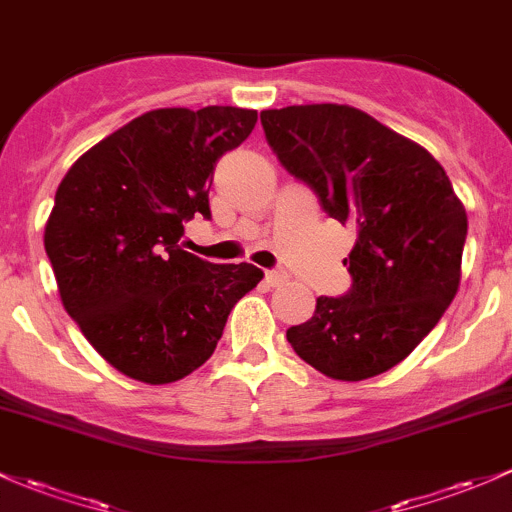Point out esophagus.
Segmentation results:
<instances>
[{
  "label": "esophagus",
  "instance_id": "34e87169",
  "mask_svg": "<svg viewBox=\"0 0 512 512\" xmlns=\"http://www.w3.org/2000/svg\"><path fill=\"white\" fill-rule=\"evenodd\" d=\"M266 283L271 285V288H278V285L288 283V273H285V271H266Z\"/></svg>",
  "mask_w": 512,
  "mask_h": 512
}]
</instances>
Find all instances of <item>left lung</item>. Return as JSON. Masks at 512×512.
<instances>
[{
  "label": "left lung",
  "instance_id": "left-lung-1",
  "mask_svg": "<svg viewBox=\"0 0 512 512\" xmlns=\"http://www.w3.org/2000/svg\"><path fill=\"white\" fill-rule=\"evenodd\" d=\"M261 124L280 166L315 192L329 217L356 227L344 258L349 293L317 298L315 315L285 337L324 376H378L454 300L469 227L464 205L425 148L349 104L266 109Z\"/></svg>",
  "mask_w": 512,
  "mask_h": 512
}]
</instances>
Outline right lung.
<instances>
[{
  "label": "right lung",
  "mask_w": 512,
  "mask_h": 512,
  "mask_svg": "<svg viewBox=\"0 0 512 512\" xmlns=\"http://www.w3.org/2000/svg\"><path fill=\"white\" fill-rule=\"evenodd\" d=\"M256 119L239 107L153 109L60 180L43 234L60 300L124 376L163 386L200 368L263 278L251 263H210L180 246L185 222L212 217L214 166Z\"/></svg>",
  "instance_id": "1"
}]
</instances>
